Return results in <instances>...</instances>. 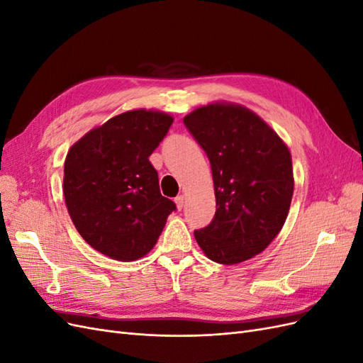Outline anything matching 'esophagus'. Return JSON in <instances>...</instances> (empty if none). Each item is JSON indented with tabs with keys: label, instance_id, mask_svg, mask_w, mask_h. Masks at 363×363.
<instances>
[{
	"label": "esophagus",
	"instance_id": "34e87169",
	"mask_svg": "<svg viewBox=\"0 0 363 363\" xmlns=\"http://www.w3.org/2000/svg\"><path fill=\"white\" fill-rule=\"evenodd\" d=\"M174 201H175V206H177L179 211H182L183 206H184V195H179L177 199H175Z\"/></svg>",
	"mask_w": 363,
	"mask_h": 363
}]
</instances>
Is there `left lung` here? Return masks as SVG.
I'll use <instances>...</instances> for the list:
<instances>
[{
    "label": "left lung",
    "mask_w": 363,
    "mask_h": 363,
    "mask_svg": "<svg viewBox=\"0 0 363 363\" xmlns=\"http://www.w3.org/2000/svg\"><path fill=\"white\" fill-rule=\"evenodd\" d=\"M211 160L216 212L194 236L223 265L255 257L286 221L294 194L288 145L245 106L211 103L183 118Z\"/></svg>",
    "instance_id": "left-lung-1"
}]
</instances>
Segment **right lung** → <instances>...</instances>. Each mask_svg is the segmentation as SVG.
<instances>
[{
	"instance_id": "1",
	"label": "right lung",
	"mask_w": 363,
	"mask_h": 363,
	"mask_svg": "<svg viewBox=\"0 0 363 363\" xmlns=\"http://www.w3.org/2000/svg\"><path fill=\"white\" fill-rule=\"evenodd\" d=\"M172 121L164 112L136 108L87 131L69 148L65 203L77 232L101 255L119 262L144 257L175 211L148 160Z\"/></svg>"
}]
</instances>
